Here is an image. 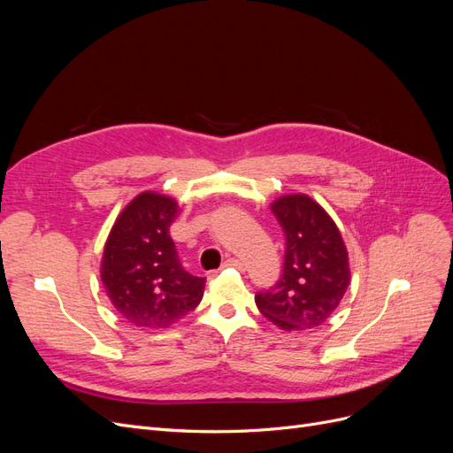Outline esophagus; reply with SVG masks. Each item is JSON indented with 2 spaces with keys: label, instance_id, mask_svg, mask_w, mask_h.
Here are the masks:
<instances>
[{
  "label": "esophagus",
  "instance_id": "1",
  "mask_svg": "<svg viewBox=\"0 0 453 453\" xmlns=\"http://www.w3.org/2000/svg\"><path fill=\"white\" fill-rule=\"evenodd\" d=\"M223 268H238V270H243V263L240 258L236 257H228L225 263H223Z\"/></svg>",
  "mask_w": 453,
  "mask_h": 453
}]
</instances>
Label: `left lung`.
I'll use <instances>...</instances> for the list:
<instances>
[{
    "label": "left lung",
    "instance_id": "8db88e82",
    "mask_svg": "<svg viewBox=\"0 0 453 453\" xmlns=\"http://www.w3.org/2000/svg\"><path fill=\"white\" fill-rule=\"evenodd\" d=\"M272 211L285 232V263L280 281L255 295L257 308L281 331L315 328L331 318L351 281L346 243L308 195L280 196Z\"/></svg>",
    "mask_w": 453,
    "mask_h": 453
}]
</instances>
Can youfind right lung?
<instances>
[{
  "instance_id": "1",
  "label": "right lung",
  "mask_w": 453,
  "mask_h": 453,
  "mask_svg": "<svg viewBox=\"0 0 453 453\" xmlns=\"http://www.w3.org/2000/svg\"><path fill=\"white\" fill-rule=\"evenodd\" d=\"M177 215L180 205L172 196L145 190L119 213L104 245L100 276L105 293L135 326L166 328L203 296L205 278L183 268L170 236Z\"/></svg>"
}]
</instances>
